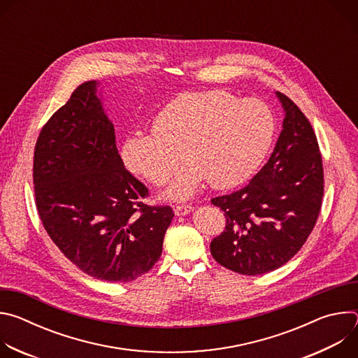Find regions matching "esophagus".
<instances>
[{
	"mask_svg": "<svg viewBox=\"0 0 358 358\" xmlns=\"http://www.w3.org/2000/svg\"><path fill=\"white\" fill-rule=\"evenodd\" d=\"M194 210V207L192 206H187V203H178V206H176L174 207V213H176V215H187V214H189L191 211Z\"/></svg>",
	"mask_w": 358,
	"mask_h": 358,
	"instance_id": "1",
	"label": "esophagus"
}]
</instances>
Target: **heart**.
I'll return each mask as SVG.
<instances>
[{
    "instance_id": "obj_1",
    "label": "heart",
    "mask_w": 358,
    "mask_h": 358,
    "mask_svg": "<svg viewBox=\"0 0 358 358\" xmlns=\"http://www.w3.org/2000/svg\"><path fill=\"white\" fill-rule=\"evenodd\" d=\"M275 116L259 99L241 100L225 90L188 92L152 120L155 133H134L122 145V162L134 176L163 185L180 162L167 195L184 199L208 178L227 188L245 181L272 144Z\"/></svg>"
}]
</instances>
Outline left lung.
Here are the masks:
<instances>
[{
    "instance_id": "left-lung-1",
    "label": "left lung",
    "mask_w": 358,
    "mask_h": 358,
    "mask_svg": "<svg viewBox=\"0 0 358 358\" xmlns=\"http://www.w3.org/2000/svg\"><path fill=\"white\" fill-rule=\"evenodd\" d=\"M283 130L268 163L248 185L211 203L225 215L213 239L214 259L241 275L257 276L289 262L312 234L320 214L324 173L315 130L286 94Z\"/></svg>"
}]
</instances>
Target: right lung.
Here are the masks:
<instances>
[{"label":"right lung","mask_w":358,"mask_h":358,"mask_svg":"<svg viewBox=\"0 0 358 358\" xmlns=\"http://www.w3.org/2000/svg\"><path fill=\"white\" fill-rule=\"evenodd\" d=\"M96 85H79L42 127L35 203L45 231L78 269L126 283L160 259L174 213L144 202L148 188L126 170Z\"/></svg>","instance_id":"1"}]
</instances>
